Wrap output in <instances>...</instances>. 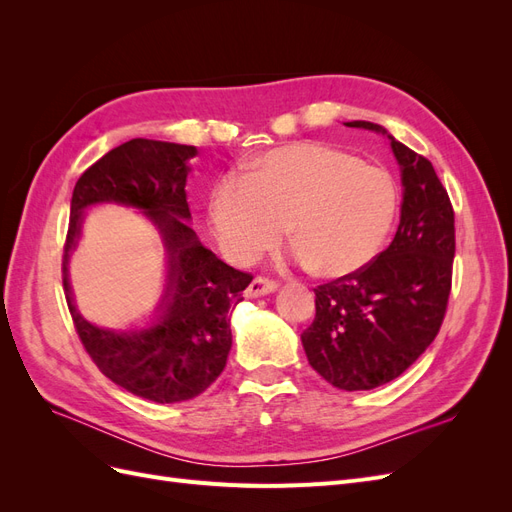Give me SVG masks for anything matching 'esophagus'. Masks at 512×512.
<instances>
[{
  "instance_id": "34e87169",
  "label": "esophagus",
  "mask_w": 512,
  "mask_h": 512,
  "mask_svg": "<svg viewBox=\"0 0 512 512\" xmlns=\"http://www.w3.org/2000/svg\"><path fill=\"white\" fill-rule=\"evenodd\" d=\"M275 290H277V284L273 280H267V277H254L252 284L245 288V297L258 299V297H265V294H271Z\"/></svg>"
}]
</instances>
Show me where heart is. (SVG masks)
Returning a JSON list of instances; mask_svg holds the SVG:
<instances>
[{
	"label": "heart",
	"instance_id": "heart-1",
	"mask_svg": "<svg viewBox=\"0 0 512 512\" xmlns=\"http://www.w3.org/2000/svg\"><path fill=\"white\" fill-rule=\"evenodd\" d=\"M222 252L247 265L280 241L286 224L305 267L324 277L363 271L389 239L399 188L389 170L320 143L271 149L222 177L209 196Z\"/></svg>",
	"mask_w": 512,
	"mask_h": 512
}]
</instances>
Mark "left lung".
Segmentation results:
<instances>
[{
	"mask_svg": "<svg viewBox=\"0 0 512 512\" xmlns=\"http://www.w3.org/2000/svg\"><path fill=\"white\" fill-rule=\"evenodd\" d=\"M348 128L384 134L401 168L404 203L391 245L348 277L314 288L316 318L301 333L307 361L342 391L399 378L436 339L455 258V213L431 162L378 123Z\"/></svg>",
	"mask_w": 512,
	"mask_h": 512,
	"instance_id": "8db88e82",
	"label": "left lung"
}]
</instances>
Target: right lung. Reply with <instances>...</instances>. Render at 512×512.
<instances>
[{"instance_id": "1", "label": "right lung", "mask_w": 512, "mask_h": 512, "mask_svg": "<svg viewBox=\"0 0 512 512\" xmlns=\"http://www.w3.org/2000/svg\"><path fill=\"white\" fill-rule=\"evenodd\" d=\"M196 147L132 138L91 164L76 181L64 245V288L76 333L102 374L156 404H177L215 382L232 346L230 312L252 275L228 267L190 228L185 181ZM117 202L141 208L159 226L169 252L167 290L157 322L141 332L87 323L71 299L67 258L87 206Z\"/></svg>"}]
</instances>
